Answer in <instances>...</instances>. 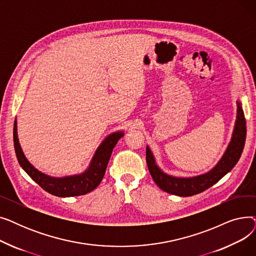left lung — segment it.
<instances>
[{
	"instance_id": "left-lung-1",
	"label": "left lung",
	"mask_w": 256,
	"mask_h": 256,
	"mask_svg": "<svg viewBox=\"0 0 256 256\" xmlns=\"http://www.w3.org/2000/svg\"><path fill=\"white\" fill-rule=\"evenodd\" d=\"M246 140V120L244 111L242 109L240 102H236V119L230 142L224 152L218 163L210 171L199 174L196 176L180 178L170 176L158 167L156 158L150 150L146 146V163L148 166L150 176L154 182L163 191L182 197L192 196L208 189L210 186L218 182L224 176L236 166L244 150Z\"/></svg>"
}]
</instances>
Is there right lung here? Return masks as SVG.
<instances>
[{"instance_id":"right-lung-1","label":"right lung","mask_w":256,"mask_h":256,"mask_svg":"<svg viewBox=\"0 0 256 256\" xmlns=\"http://www.w3.org/2000/svg\"><path fill=\"white\" fill-rule=\"evenodd\" d=\"M122 130H117L109 136H106L98 150L94 152L89 166L85 171L74 176H67L63 178H54L36 169L26 158L18 136V121H14L13 128V141H14V150L16 158L20 167L26 173L44 190L52 195L58 197H72L87 194L93 191L100 184L104 172L109 163L113 148L118 140L124 137Z\"/></svg>"}]
</instances>
